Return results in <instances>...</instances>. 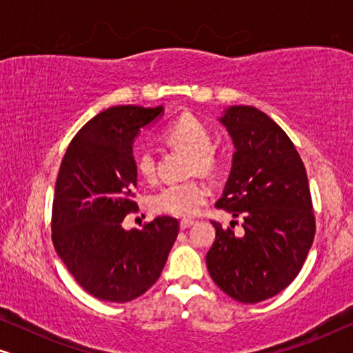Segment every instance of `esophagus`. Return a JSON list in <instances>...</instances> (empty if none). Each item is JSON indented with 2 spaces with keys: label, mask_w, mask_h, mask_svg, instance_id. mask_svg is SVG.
<instances>
[{
  "label": "esophagus",
  "mask_w": 353,
  "mask_h": 353,
  "mask_svg": "<svg viewBox=\"0 0 353 353\" xmlns=\"http://www.w3.org/2000/svg\"><path fill=\"white\" fill-rule=\"evenodd\" d=\"M192 225H194V220H191V219H183V220L180 221V228H181V230L190 228V226H192Z\"/></svg>",
  "instance_id": "obj_1"
}]
</instances>
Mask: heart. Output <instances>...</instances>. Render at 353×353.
<instances>
[{
  "label": "heart",
  "instance_id": "heart-1",
  "mask_svg": "<svg viewBox=\"0 0 353 353\" xmlns=\"http://www.w3.org/2000/svg\"><path fill=\"white\" fill-rule=\"evenodd\" d=\"M163 139L172 146L192 154L191 172L210 175L219 168L220 159L212 148V133L201 120L190 114H183L168 125L163 132ZM137 172L146 180L156 175V159L151 149L143 148L134 154ZM210 191L202 181L190 180L183 183H172L163 186L151 197V209L156 214L173 216H192L199 214L205 202L209 201Z\"/></svg>",
  "mask_w": 353,
  "mask_h": 353
}]
</instances>
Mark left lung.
I'll list each match as a JSON object with an SVG mask.
<instances>
[{"instance_id":"1","label":"left lung","mask_w":353,"mask_h":353,"mask_svg":"<svg viewBox=\"0 0 353 353\" xmlns=\"http://www.w3.org/2000/svg\"><path fill=\"white\" fill-rule=\"evenodd\" d=\"M220 122L236 152L219 209L244 220V234L212 221L207 252L214 283L234 301L257 303L294 281L315 236L310 188L297 149L284 130L252 105H231Z\"/></svg>"}]
</instances>
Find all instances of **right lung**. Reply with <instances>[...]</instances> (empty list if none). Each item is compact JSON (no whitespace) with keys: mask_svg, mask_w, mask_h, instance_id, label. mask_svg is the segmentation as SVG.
<instances>
[{"mask_svg":"<svg viewBox=\"0 0 353 353\" xmlns=\"http://www.w3.org/2000/svg\"><path fill=\"white\" fill-rule=\"evenodd\" d=\"M162 114L159 108L115 105L86 122L62 159L52 201L56 252L86 292L130 302L161 276L180 223L157 216L143 230H123L138 210L133 139Z\"/></svg>","mask_w":353,"mask_h":353,"instance_id":"right-lung-1","label":"right lung"}]
</instances>
